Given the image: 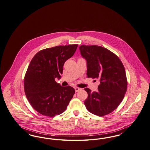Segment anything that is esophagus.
<instances>
[{"mask_svg":"<svg viewBox=\"0 0 150 150\" xmlns=\"http://www.w3.org/2000/svg\"><path fill=\"white\" fill-rule=\"evenodd\" d=\"M74 89H75V91L76 92L79 91H80V90H81V88H78V87H76L74 88Z\"/></svg>","mask_w":150,"mask_h":150,"instance_id":"obj_1","label":"esophagus"}]
</instances>
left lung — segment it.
I'll use <instances>...</instances> for the list:
<instances>
[{"mask_svg":"<svg viewBox=\"0 0 150 150\" xmlns=\"http://www.w3.org/2000/svg\"><path fill=\"white\" fill-rule=\"evenodd\" d=\"M79 48L87 61V77L100 82L98 91L85 88L88 93L84 102L86 108L96 115H107L117 109L127 91L124 65L115 54L102 46L83 45Z\"/></svg>","mask_w":150,"mask_h":150,"instance_id":"1","label":"left lung"}]
</instances>
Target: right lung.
<instances>
[{"instance_id": "add662e5", "label": "right lung", "mask_w": 150, "mask_h": 150, "mask_svg": "<svg viewBox=\"0 0 150 150\" xmlns=\"http://www.w3.org/2000/svg\"><path fill=\"white\" fill-rule=\"evenodd\" d=\"M77 44L57 46L42 50L32 59L24 79L26 97L40 114L52 117L63 112L73 95L71 86L63 87L55 78L60 79L65 61L76 51Z\"/></svg>"}]
</instances>
